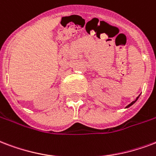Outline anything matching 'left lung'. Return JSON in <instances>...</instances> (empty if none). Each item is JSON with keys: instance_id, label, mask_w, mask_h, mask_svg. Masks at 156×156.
<instances>
[{"instance_id": "left-lung-1", "label": "left lung", "mask_w": 156, "mask_h": 156, "mask_svg": "<svg viewBox=\"0 0 156 156\" xmlns=\"http://www.w3.org/2000/svg\"><path fill=\"white\" fill-rule=\"evenodd\" d=\"M138 98H139V97H137V98H136V100H135V101H132V102H131V103H130V104L128 105V106H127V107H131V105H133L134 103H135V102H136V101H137V99H138Z\"/></svg>"}]
</instances>
